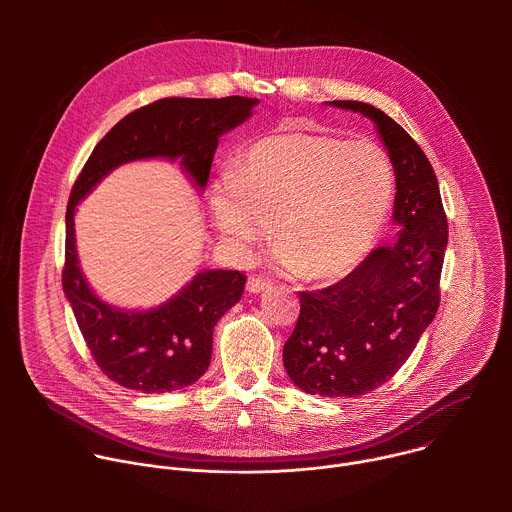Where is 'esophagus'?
Returning <instances> with one entry per match:
<instances>
[{
  "mask_svg": "<svg viewBox=\"0 0 512 512\" xmlns=\"http://www.w3.org/2000/svg\"><path fill=\"white\" fill-rule=\"evenodd\" d=\"M269 287H271V281H267L261 275H251L247 279V291H249V294H261V291H265Z\"/></svg>",
  "mask_w": 512,
  "mask_h": 512,
  "instance_id": "1",
  "label": "esophagus"
}]
</instances>
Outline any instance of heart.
Masks as SVG:
<instances>
[{"label":"heart","mask_w":512,"mask_h":512,"mask_svg":"<svg viewBox=\"0 0 512 512\" xmlns=\"http://www.w3.org/2000/svg\"><path fill=\"white\" fill-rule=\"evenodd\" d=\"M387 152L369 139L279 131L255 141L212 186L216 229L237 247L275 221V259L308 281L354 271L375 247L393 200Z\"/></svg>","instance_id":"b5f03b06"}]
</instances>
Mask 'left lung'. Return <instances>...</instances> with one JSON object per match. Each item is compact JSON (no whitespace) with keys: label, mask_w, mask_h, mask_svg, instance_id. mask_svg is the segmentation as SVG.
I'll return each instance as SVG.
<instances>
[{"label":"left lung","mask_w":512,"mask_h":512,"mask_svg":"<svg viewBox=\"0 0 512 512\" xmlns=\"http://www.w3.org/2000/svg\"><path fill=\"white\" fill-rule=\"evenodd\" d=\"M328 105L362 113L377 125L395 170L399 233L342 281L300 291V318L283 344V367L310 395L358 397L403 367L440 308L448 216L427 156L397 121L369 103Z\"/></svg>","instance_id":"obj_1"}]
</instances>
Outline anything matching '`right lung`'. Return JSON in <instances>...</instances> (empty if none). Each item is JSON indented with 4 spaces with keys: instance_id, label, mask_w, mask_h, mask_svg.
<instances>
[{
    "instance_id": "1",
    "label": "right lung",
    "mask_w": 512,
    "mask_h": 512,
    "mask_svg": "<svg viewBox=\"0 0 512 512\" xmlns=\"http://www.w3.org/2000/svg\"><path fill=\"white\" fill-rule=\"evenodd\" d=\"M257 99L170 97L125 115L97 145L72 186L66 206L62 289L99 369L139 393H170L196 383L208 369L212 330L243 296L245 273L206 269L174 298L152 310H121L89 287L77 257V204L117 166L166 158L202 190L218 137L251 117Z\"/></svg>"
}]
</instances>
